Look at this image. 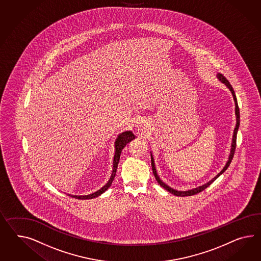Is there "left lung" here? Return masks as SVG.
Wrapping results in <instances>:
<instances>
[{
	"label": "left lung",
	"instance_id": "8db88e82",
	"mask_svg": "<svg viewBox=\"0 0 261 261\" xmlns=\"http://www.w3.org/2000/svg\"><path fill=\"white\" fill-rule=\"evenodd\" d=\"M218 77L219 79V81L220 82H222L223 84H225L226 86L231 90L232 94V97H233V99H234V103H236V115H237V125H236V128H234V131H233V136H232V149H231V153H230V155H229V160H228V162L226 163L225 167L223 168V169L221 170V172L219 173L217 176H215L212 180H210L209 182H207V184H203L202 186H199V187H197V188H195V189H192V190L189 191H176L174 190V189H172L171 187H169L168 185H166V184H164V182H162V180H161V178L159 177L158 176V174H156V171H155V162H154V159H153V156H152V154H151V165H152V170H153V174H154V176L155 177V180L158 181V184H160L162 187H163L165 190L168 191L170 193H172V194H174V195H176L177 197H188V196H193V195H196V194H198V193H200V192H202V191L206 189L210 184H213L218 177H219L221 174H223L224 172H225L227 168L229 167V165H230V163L232 162V158H233V155H234V151H236V146H237V134H238V130H239V127H240V108H239V105H238V99H237V97H236V94H234V91H233V89H232V86L231 85V84L229 83V81L226 79L222 74H219L218 75Z\"/></svg>",
	"mask_w": 261,
	"mask_h": 261
}]
</instances>
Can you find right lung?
<instances>
[{
	"mask_svg": "<svg viewBox=\"0 0 261 261\" xmlns=\"http://www.w3.org/2000/svg\"><path fill=\"white\" fill-rule=\"evenodd\" d=\"M135 136L132 132L130 131H126V132H123L118 137L116 143H115V147H116V151H115V155H114V162H113V172L112 175L110 179L108 180V182L99 191L90 194V195H87V196H70L72 197H75L77 199H90V198H94V197H98L99 195H101L102 193H105L112 184L113 180H114V177L116 176V172H117V168H118V164L120 162V153H121V150L125 147L127 143H129L132 140H134Z\"/></svg>",
	"mask_w": 261,
	"mask_h": 261,
	"instance_id": "obj_1",
	"label": "right lung"
}]
</instances>
